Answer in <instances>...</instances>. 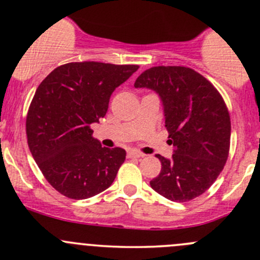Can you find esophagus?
<instances>
[{"mask_svg":"<svg viewBox=\"0 0 260 260\" xmlns=\"http://www.w3.org/2000/svg\"><path fill=\"white\" fill-rule=\"evenodd\" d=\"M127 155L128 158H143L145 154L138 152V150H129Z\"/></svg>","mask_w":260,"mask_h":260,"instance_id":"34e87169","label":"esophagus"}]
</instances>
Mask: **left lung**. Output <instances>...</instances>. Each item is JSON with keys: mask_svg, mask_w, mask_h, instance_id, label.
I'll return each instance as SVG.
<instances>
[{"mask_svg": "<svg viewBox=\"0 0 260 260\" xmlns=\"http://www.w3.org/2000/svg\"><path fill=\"white\" fill-rule=\"evenodd\" d=\"M136 87L156 91L164 105L173 159L156 155L161 170L150 181L159 195L187 202L202 195L226 164L231 117L223 98L206 78L186 67H153L138 76Z\"/></svg>", "mask_w": 260, "mask_h": 260, "instance_id": "obj_1", "label": "left lung"}]
</instances>
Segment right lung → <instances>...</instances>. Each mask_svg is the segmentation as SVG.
Wrapping results in <instances>:
<instances>
[{
	"instance_id": "1",
	"label": "right lung",
	"mask_w": 260,
	"mask_h": 260,
	"mask_svg": "<svg viewBox=\"0 0 260 260\" xmlns=\"http://www.w3.org/2000/svg\"><path fill=\"white\" fill-rule=\"evenodd\" d=\"M138 68L68 62L39 84L25 118L28 147L44 178L61 195L88 199L115 180L125 150L102 147L91 124L104 118L111 93Z\"/></svg>"
}]
</instances>
